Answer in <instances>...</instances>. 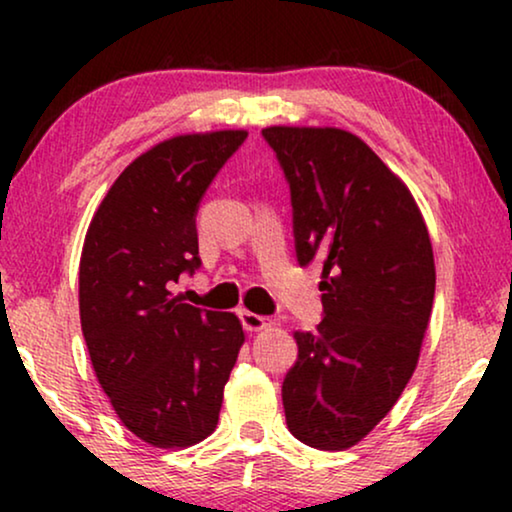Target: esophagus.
Instances as JSON below:
<instances>
[{
	"label": "esophagus",
	"mask_w": 512,
	"mask_h": 512,
	"mask_svg": "<svg viewBox=\"0 0 512 512\" xmlns=\"http://www.w3.org/2000/svg\"><path fill=\"white\" fill-rule=\"evenodd\" d=\"M240 319H242V326H244V331H249V333H254V331H263V328H268L272 321L268 319V317H261V314H256V312H240Z\"/></svg>",
	"instance_id": "obj_1"
}]
</instances>
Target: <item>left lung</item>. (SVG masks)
Instances as JSON below:
<instances>
[{
    "mask_svg": "<svg viewBox=\"0 0 512 512\" xmlns=\"http://www.w3.org/2000/svg\"><path fill=\"white\" fill-rule=\"evenodd\" d=\"M263 137L291 186L298 263L324 265V319L293 333L286 424L300 443L347 450L387 417L417 368L436 293L431 237L410 188L361 137L293 125Z\"/></svg>",
    "mask_w": 512,
    "mask_h": 512,
    "instance_id": "1",
    "label": "left lung"
}]
</instances>
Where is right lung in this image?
<instances>
[{"instance_id": "add662e5", "label": "right lung", "mask_w": 512, "mask_h": 512, "mask_svg": "<svg viewBox=\"0 0 512 512\" xmlns=\"http://www.w3.org/2000/svg\"><path fill=\"white\" fill-rule=\"evenodd\" d=\"M247 130L165 139L132 160L90 221L79 312L90 363L116 415L153 447H188L216 429L244 331L233 312L172 296L200 268L195 214Z\"/></svg>"}]
</instances>
